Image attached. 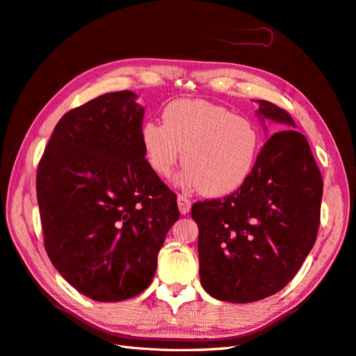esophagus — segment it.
I'll return each instance as SVG.
<instances>
[{
    "label": "esophagus",
    "instance_id": "34e87169",
    "mask_svg": "<svg viewBox=\"0 0 356 356\" xmlns=\"http://www.w3.org/2000/svg\"><path fill=\"white\" fill-rule=\"evenodd\" d=\"M177 206H179V211H180L181 216H186L189 209H191V200H189L188 197L179 194L177 195Z\"/></svg>",
    "mask_w": 356,
    "mask_h": 356
}]
</instances>
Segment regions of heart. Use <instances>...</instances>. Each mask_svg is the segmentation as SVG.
I'll use <instances>...</instances> for the list:
<instances>
[{"mask_svg":"<svg viewBox=\"0 0 356 356\" xmlns=\"http://www.w3.org/2000/svg\"><path fill=\"white\" fill-rule=\"evenodd\" d=\"M163 124L147 120L140 144L152 170L168 177L184 150L179 185L200 188L208 197L236 193L250 179L261 152V134L249 118L225 106L180 98L165 106Z\"/></svg>","mask_w":356,"mask_h":356,"instance_id":"b5f03b06","label":"heart"}]
</instances>
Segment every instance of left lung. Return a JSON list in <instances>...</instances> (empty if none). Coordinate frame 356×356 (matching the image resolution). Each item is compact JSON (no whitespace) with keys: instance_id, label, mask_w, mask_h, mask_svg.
Masks as SVG:
<instances>
[{"instance_id":"8db88e82","label":"left lung","mask_w":356,"mask_h":356,"mask_svg":"<svg viewBox=\"0 0 356 356\" xmlns=\"http://www.w3.org/2000/svg\"><path fill=\"white\" fill-rule=\"evenodd\" d=\"M258 118L284 130L264 144L250 179L225 198L197 202L198 259L204 291L250 303L290 282L317 238L323 180L307 138L286 111L256 100ZM266 127V126H264Z\"/></svg>"}]
</instances>
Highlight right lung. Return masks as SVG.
I'll list each match as a JSON object with an SVG mask.
<instances>
[{"label": "right lung", "instance_id": "1", "mask_svg": "<svg viewBox=\"0 0 356 356\" xmlns=\"http://www.w3.org/2000/svg\"><path fill=\"white\" fill-rule=\"evenodd\" d=\"M131 90L94 98L57 122L36 176L49 261L97 302H121L152 284L179 220L176 194L145 161L144 107Z\"/></svg>", "mask_w": 356, "mask_h": 356}]
</instances>
